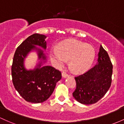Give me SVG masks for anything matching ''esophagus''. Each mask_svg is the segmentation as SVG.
Listing matches in <instances>:
<instances>
[{"mask_svg":"<svg viewBox=\"0 0 124 124\" xmlns=\"http://www.w3.org/2000/svg\"><path fill=\"white\" fill-rule=\"evenodd\" d=\"M62 77L65 78L68 77V74H67V73L65 72H63L62 73Z\"/></svg>","mask_w":124,"mask_h":124,"instance_id":"obj_1","label":"esophagus"}]
</instances>
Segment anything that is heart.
I'll use <instances>...</instances> for the list:
<instances>
[{
	"label": "heart",
	"instance_id": "b5f03b06",
	"mask_svg": "<svg viewBox=\"0 0 124 124\" xmlns=\"http://www.w3.org/2000/svg\"><path fill=\"white\" fill-rule=\"evenodd\" d=\"M50 57L57 66H63L70 60V66L74 72L82 73L92 66L95 57V49L90 45L75 40L61 42L50 50Z\"/></svg>",
	"mask_w": 124,
	"mask_h": 124
}]
</instances>
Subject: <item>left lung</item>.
<instances>
[{
    "label": "left lung",
    "instance_id": "left-lung-1",
    "mask_svg": "<svg viewBox=\"0 0 124 124\" xmlns=\"http://www.w3.org/2000/svg\"><path fill=\"white\" fill-rule=\"evenodd\" d=\"M98 56V62L95 66L75 78L77 88L72 95L81 104L91 105L97 102L111 86L112 65L108 53L102 45Z\"/></svg>",
    "mask_w": 124,
    "mask_h": 124
}]
</instances>
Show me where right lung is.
<instances>
[{"mask_svg": "<svg viewBox=\"0 0 124 124\" xmlns=\"http://www.w3.org/2000/svg\"><path fill=\"white\" fill-rule=\"evenodd\" d=\"M46 36L35 33L24 40L16 49L12 66L13 85L20 96L31 103H40L47 100L54 92L62 75L59 70L51 66H43L46 56L41 49H46ZM32 51L37 52L39 62L33 70H28L24 60Z\"/></svg>", "mask_w": 124, "mask_h": 124, "instance_id": "right-lung-1", "label": "right lung"}]
</instances>
